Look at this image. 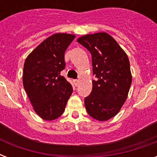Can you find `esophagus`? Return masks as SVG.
<instances>
[{
    "mask_svg": "<svg viewBox=\"0 0 157 157\" xmlns=\"http://www.w3.org/2000/svg\"><path fill=\"white\" fill-rule=\"evenodd\" d=\"M79 82H80V81H79V80H73V83H74V85H75V86H78Z\"/></svg>",
    "mask_w": 157,
    "mask_h": 157,
    "instance_id": "esophagus-1",
    "label": "esophagus"
}]
</instances>
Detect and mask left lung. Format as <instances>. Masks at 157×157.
I'll return each instance as SVG.
<instances>
[{
  "instance_id": "1",
  "label": "left lung",
  "mask_w": 157,
  "mask_h": 157,
  "mask_svg": "<svg viewBox=\"0 0 157 157\" xmlns=\"http://www.w3.org/2000/svg\"><path fill=\"white\" fill-rule=\"evenodd\" d=\"M77 42L90 52L96 77L90 94L85 98L86 111L94 119L107 121L119 112L128 96L132 82L128 56L106 33L83 36Z\"/></svg>"
}]
</instances>
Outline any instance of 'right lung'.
<instances>
[{
	"mask_svg": "<svg viewBox=\"0 0 157 157\" xmlns=\"http://www.w3.org/2000/svg\"><path fill=\"white\" fill-rule=\"evenodd\" d=\"M75 36L56 33L40 43L25 60L23 87L36 114L45 121L63 113L73 89L61 71L64 54Z\"/></svg>",
	"mask_w": 157,
	"mask_h": 157,
	"instance_id": "right-lung-1",
	"label": "right lung"
}]
</instances>
